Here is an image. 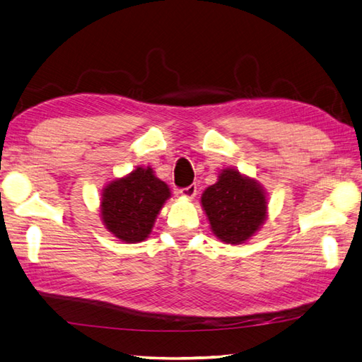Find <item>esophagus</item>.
Segmentation results:
<instances>
[{
    "mask_svg": "<svg viewBox=\"0 0 362 362\" xmlns=\"http://www.w3.org/2000/svg\"><path fill=\"white\" fill-rule=\"evenodd\" d=\"M180 195L182 197V199H186V200H192L194 197L197 195V186H195V184H192V186H189L186 189H181L180 190Z\"/></svg>",
    "mask_w": 362,
    "mask_h": 362,
    "instance_id": "1",
    "label": "esophagus"
}]
</instances>
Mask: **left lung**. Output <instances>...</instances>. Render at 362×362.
<instances>
[{
	"label": "left lung",
	"instance_id": "left-lung-1",
	"mask_svg": "<svg viewBox=\"0 0 362 362\" xmlns=\"http://www.w3.org/2000/svg\"><path fill=\"white\" fill-rule=\"evenodd\" d=\"M200 203L211 231L225 244L247 243L268 219L264 187L235 167L221 170L213 186L203 190Z\"/></svg>",
	"mask_w": 362,
	"mask_h": 362
}]
</instances>
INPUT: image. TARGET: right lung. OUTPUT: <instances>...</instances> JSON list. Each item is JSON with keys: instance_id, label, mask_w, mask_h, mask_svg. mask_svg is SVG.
Segmentation results:
<instances>
[{"instance_id": "right-lung-1", "label": "right lung", "mask_w": 362, "mask_h": 362, "mask_svg": "<svg viewBox=\"0 0 362 362\" xmlns=\"http://www.w3.org/2000/svg\"><path fill=\"white\" fill-rule=\"evenodd\" d=\"M172 190L151 167H137L108 181L100 192L99 216L107 231L126 244L145 241Z\"/></svg>"}]
</instances>
